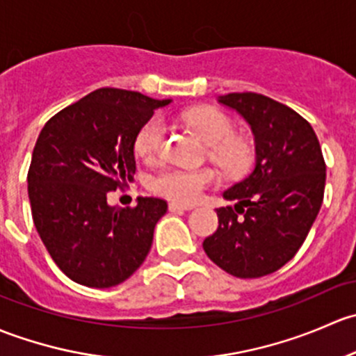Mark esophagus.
<instances>
[{
	"label": "esophagus",
	"mask_w": 356,
	"mask_h": 356,
	"mask_svg": "<svg viewBox=\"0 0 356 356\" xmlns=\"http://www.w3.org/2000/svg\"><path fill=\"white\" fill-rule=\"evenodd\" d=\"M192 205H186V204H179V202H171L170 204V211L171 212H178V211H190Z\"/></svg>",
	"instance_id": "34e87169"
}]
</instances>
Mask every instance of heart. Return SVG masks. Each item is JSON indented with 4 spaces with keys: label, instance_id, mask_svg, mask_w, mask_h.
<instances>
[{
    "label": "heart",
    "instance_id": "heart-1",
    "mask_svg": "<svg viewBox=\"0 0 356 356\" xmlns=\"http://www.w3.org/2000/svg\"><path fill=\"white\" fill-rule=\"evenodd\" d=\"M185 123L209 145V157L229 173H243L254 161V147L243 135L234 134V123L228 115L212 108L192 109L183 116ZM166 135L163 120L154 116L135 135V152L144 159H152L161 151ZM218 175L211 168L181 170L166 166L152 175L149 185L156 193L192 204L202 197L204 190L214 185Z\"/></svg>",
    "mask_w": 356,
    "mask_h": 356
}]
</instances>
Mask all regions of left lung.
<instances>
[{"label":"left lung","instance_id":"left-lung-1","mask_svg":"<svg viewBox=\"0 0 356 356\" xmlns=\"http://www.w3.org/2000/svg\"><path fill=\"white\" fill-rule=\"evenodd\" d=\"M252 127L255 170L222 195L219 226L204 240L207 257L236 277L283 267L305 241L324 200L325 163L312 124L288 106L255 92L219 97Z\"/></svg>","mask_w":356,"mask_h":356}]
</instances>
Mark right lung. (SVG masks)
<instances>
[{
	"label": "right lung",
	"instance_id": "obj_1",
	"mask_svg": "<svg viewBox=\"0 0 356 356\" xmlns=\"http://www.w3.org/2000/svg\"><path fill=\"white\" fill-rule=\"evenodd\" d=\"M140 92L97 89L44 124L27 173L32 219L56 266L75 283L109 288L140 267L166 200L111 207L108 193L134 178L135 135L157 108Z\"/></svg>",
	"mask_w": 356,
	"mask_h": 356
}]
</instances>
